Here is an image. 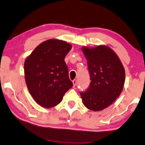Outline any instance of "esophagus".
<instances>
[{"label":"esophagus","instance_id":"34e87169","mask_svg":"<svg viewBox=\"0 0 145 145\" xmlns=\"http://www.w3.org/2000/svg\"><path fill=\"white\" fill-rule=\"evenodd\" d=\"M72 83H73V86L74 87L76 86V83H77V80L76 79H74V80H72Z\"/></svg>","mask_w":145,"mask_h":145}]
</instances>
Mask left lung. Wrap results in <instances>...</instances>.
<instances>
[{
	"label": "left lung",
	"mask_w": 145,
	"mask_h": 145,
	"mask_svg": "<svg viewBox=\"0 0 145 145\" xmlns=\"http://www.w3.org/2000/svg\"><path fill=\"white\" fill-rule=\"evenodd\" d=\"M88 60L89 86L80 94L87 108L101 111L116 100L123 89L125 71L117 54L106 46L82 48Z\"/></svg>",
	"instance_id": "8db88e82"
}]
</instances>
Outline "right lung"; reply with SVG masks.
Returning a JSON list of instances; mask_svg holds the SVG:
<instances>
[{
  "label": "right lung",
  "instance_id": "add662e5",
  "mask_svg": "<svg viewBox=\"0 0 145 145\" xmlns=\"http://www.w3.org/2000/svg\"><path fill=\"white\" fill-rule=\"evenodd\" d=\"M72 46L50 39L37 46L24 61L26 84L35 101L49 108L59 104L73 86L64 59Z\"/></svg>",
  "mask_w": 145,
  "mask_h": 145
}]
</instances>
